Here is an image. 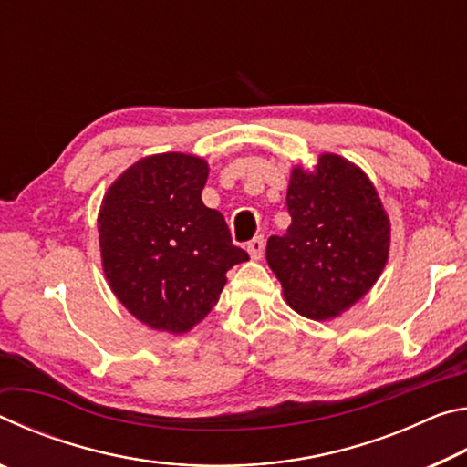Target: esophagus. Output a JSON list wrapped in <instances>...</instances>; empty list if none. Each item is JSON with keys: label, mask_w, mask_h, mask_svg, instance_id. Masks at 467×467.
<instances>
[{"label": "esophagus", "mask_w": 467, "mask_h": 467, "mask_svg": "<svg viewBox=\"0 0 467 467\" xmlns=\"http://www.w3.org/2000/svg\"><path fill=\"white\" fill-rule=\"evenodd\" d=\"M247 253L251 255V259H262L265 253V239L264 236H255L247 243Z\"/></svg>", "instance_id": "esophagus-1"}]
</instances>
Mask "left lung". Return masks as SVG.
<instances>
[{"mask_svg": "<svg viewBox=\"0 0 467 467\" xmlns=\"http://www.w3.org/2000/svg\"><path fill=\"white\" fill-rule=\"evenodd\" d=\"M292 223L270 236L267 265L298 315L327 321L375 286L389 257L391 223L373 181L357 164L326 152L313 171L292 167Z\"/></svg>", "mask_w": 467, "mask_h": 467, "instance_id": "1", "label": "left lung"}]
</instances>
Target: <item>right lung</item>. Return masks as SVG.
I'll return each instance as SVG.
<instances>
[{"mask_svg":"<svg viewBox=\"0 0 467 467\" xmlns=\"http://www.w3.org/2000/svg\"><path fill=\"white\" fill-rule=\"evenodd\" d=\"M208 162L164 152L117 177L99 210L102 270L113 295L150 329L187 334L218 303L226 272L247 262L224 216L202 202Z\"/></svg>","mask_w":467,"mask_h":467,"instance_id":"add662e5","label":"right lung"}]
</instances>
